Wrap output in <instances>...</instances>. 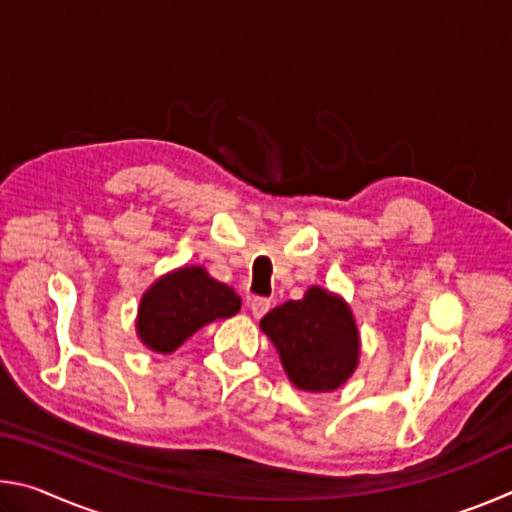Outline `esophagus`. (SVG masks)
<instances>
[{
	"label": "esophagus",
	"mask_w": 512,
	"mask_h": 512,
	"mask_svg": "<svg viewBox=\"0 0 512 512\" xmlns=\"http://www.w3.org/2000/svg\"><path fill=\"white\" fill-rule=\"evenodd\" d=\"M248 309L255 318H262L268 309H271V300L268 298H253L248 300Z\"/></svg>",
	"instance_id": "esophagus-1"
}]
</instances>
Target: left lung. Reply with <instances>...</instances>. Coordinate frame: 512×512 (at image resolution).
Masks as SVG:
<instances>
[{
	"label": "left lung",
	"mask_w": 512,
	"mask_h": 512,
	"mask_svg": "<svg viewBox=\"0 0 512 512\" xmlns=\"http://www.w3.org/2000/svg\"><path fill=\"white\" fill-rule=\"evenodd\" d=\"M259 327L280 354L289 379L302 391L339 388L359 359V334L341 298L311 287L302 300L268 311Z\"/></svg>",
	"instance_id": "obj_1"
}]
</instances>
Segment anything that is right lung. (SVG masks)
I'll return each mask as SVG.
<instances>
[{
  "instance_id": "obj_1",
  "label": "right lung",
  "mask_w": 512,
  "mask_h": 512,
  "mask_svg": "<svg viewBox=\"0 0 512 512\" xmlns=\"http://www.w3.org/2000/svg\"><path fill=\"white\" fill-rule=\"evenodd\" d=\"M239 307L235 289L212 280L201 266L180 268L146 291L137 332L151 350L167 354L212 320L235 316Z\"/></svg>"
}]
</instances>
